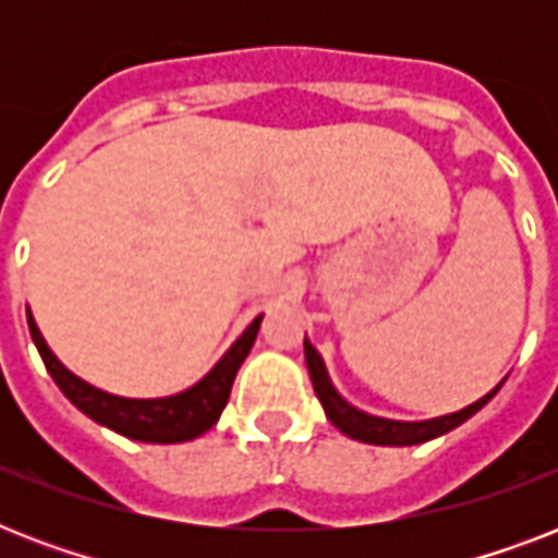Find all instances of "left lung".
Listing matches in <instances>:
<instances>
[{
	"label": "left lung",
	"instance_id": "8db88e82",
	"mask_svg": "<svg viewBox=\"0 0 558 558\" xmlns=\"http://www.w3.org/2000/svg\"><path fill=\"white\" fill-rule=\"evenodd\" d=\"M304 356H306V371H310V379H313L315 397L322 399L324 414L330 420L341 434H348L359 442H371V446H416V442H428L440 434H449L451 428H458L475 416L481 408L489 402V399L501 390V385L507 381L504 376L498 385H495L486 397L475 399L472 405L460 408L454 414H442L434 416V420H416V423H405V420H388V416H376L367 414L362 408L350 405L348 399L341 397L336 385H332L330 373H327V365H324L322 353L310 344V339H304Z\"/></svg>",
	"mask_w": 558,
	"mask_h": 558
}]
</instances>
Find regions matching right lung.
<instances>
[{
  "label": "right lung",
  "mask_w": 558,
  "mask_h": 558,
  "mask_svg": "<svg viewBox=\"0 0 558 558\" xmlns=\"http://www.w3.org/2000/svg\"><path fill=\"white\" fill-rule=\"evenodd\" d=\"M263 315H257L243 336L226 350V356L219 359L217 365L210 367L196 385L170 393V397H156V399H130V397H116L107 390L95 388L89 381H83L81 376H74L60 359L51 353V348L43 339L37 322L28 310V330L31 339L37 344L39 356L46 362V371L51 373V379L57 381V388L63 390L65 399L74 408H81L83 414L95 420V423L107 425L112 432L124 434L130 440L142 442H185L196 440L199 434L214 428L222 414V408L228 405L231 397V385L240 371V365L248 356L257 330H260Z\"/></svg>",
  "instance_id": "add662e5"
}]
</instances>
